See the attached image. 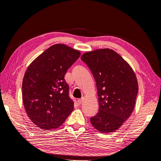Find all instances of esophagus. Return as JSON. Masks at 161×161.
<instances>
[{
	"label": "esophagus",
	"mask_w": 161,
	"mask_h": 161,
	"mask_svg": "<svg viewBox=\"0 0 161 161\" xmlns=\"http://www.w3.org/2000/svg\"><path fill=\"white\" fill-rule=\"evenodd\" d=\"M83 99H84V98H83V97H82L81 98H79V99H78V100H77V101H78V102H79V104H82V103Z\"/></svg>",
	"instance_id": "obj_1"
}]
</instances>
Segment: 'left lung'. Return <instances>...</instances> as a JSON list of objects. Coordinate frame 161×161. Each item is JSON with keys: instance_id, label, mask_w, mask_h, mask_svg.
Wrapping results in <instances>:
<instances>
[{"instance_id": "obj_1", "label": "left lung", "mask_w": 161, "mask_h": 161, "mask_svg": "<svg viewBox=\"0 0 161 161\" xmlns=\"http://www.w3.org/2000/svg\"><path fill=\"white\" fill-rule=\"evenodd\" d=\"M80 58L91 69L98 91L99 110L91 123L101 133L114 132L134 109L139 88L136 73L129 63L108 48L88 51Z\"/></svg>"}]
</instances>
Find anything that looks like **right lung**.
Listing matches in <instances>:
<instances>
[{
  "instance_id": "obj_1",
  "label": "right lung",
  "mask_w": 161,
  "mask_h": 161,
  "mask_svg": "<svg viewBox=\"0 0 161 161\" xmlns=\"http://www.w3.org/2000/svg\"><path fill=\"white\" fill-rule=\"evenodd\" d=\"M80 55L79 51L65 44H55L28 67L22 81L23 103L28 118L40 129L59 127L73 110L64 77Z\"/></svg>"
}]
</instances>
